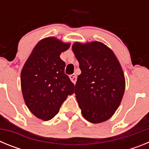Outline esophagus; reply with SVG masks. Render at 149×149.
Listing matches in <instances>:
<instances>
[{"mask_svg": "<svg viewBox=\"0 0 149 149\" xmlns=\"http://www.w3.org/2000/svg\"><path fill=\"white\" fill-rule=\"evenodd\" d=\"M69 77H70L71 81H72L74 84H75L76 81H77V75L74 74H71V75L69 76Z\"/></svg>", "mask_w": 149, "mask_h": 149, "instance_id": "1", "label": "esophagus"}]
</instances>
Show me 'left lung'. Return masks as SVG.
I'll return each mask as SVG.
<instances>
[{
	"label": "left lung",
	"mask_w": 149,
	"mask_h": 149,
	"mask_svg": "<svg viewBox=\"0 0 149 149\" xmlns=\"http://www.w3.org/2000/svg\"><path fill=\"white\" fill-rule=\"evenodd\" d=\"M72 50L81 70L74 89L81 113L92 123L107 121L119 107L125 93L120 64L113 52L98 42H76Z\"/></svg>",
	"instance_id": "1"
}]
</instances>
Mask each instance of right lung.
<instances>
[{
  "label": "right lung",
  "mask_w": 149,
  "mask_h": 149,
  "mask_svg": "<svg viewBox=\"0 0 149 149\" xmlns=\"http://www.w3.org/2000/svg\"><path fill=\"white\" fill-rule=\"evenodd\" d=\"M65 44L50 37L41 40L33 50L22 68V94L29 110L45 121L58 113L68 95L74 93V85L65 74L62 52L68 49Z\"/></svg>",
  "instance_id": "right-lung-1"
}]
</instances>
